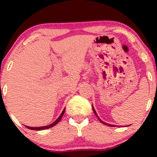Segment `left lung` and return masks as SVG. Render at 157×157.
<instances>
[{"label": "left lung", "mask_w": 157, "mask_h": 157, "mask_svg": "<svg viewBox=\"0 0 157 157\" xmlns=\"http://www.w3.org/2000/svg\"><path fill=\"white\" fill-rule=\"evenodd\" d=\"M92 109H93V112H94V114L95 115H96V117H97L98 118H99V121H100V122H102V124H105V125H108V126H110V127H114V126H115V125H114V124H108V123H106V122H104L103 121H102V120L100 119V118H99V117H98V115H97V114H96V110H95L94 109V108H93V105H92Z\"/></svg>", "instance_id": "8db88e82"}]
</instances>
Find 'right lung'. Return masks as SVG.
<instances>
[{"mask_svg": "<svg viewBox=\"0 0 157 157\" xmlns=\"http://www.w3.org/2000/svg\"><path fill=\"white\" fill-rule=\"evenodd\" d=\"M64 111H65V109H64V110L62 111V112H61V114L60 115V116L58 117V118H57L56 120H55V121H54L53 123H52V124H50L49 125H47V126H43V127H29V126H26V128H29V129H31V130H36V131H39V130H43V129H48V128H50L52 127H53V126H55V124H58V122H59L60 121H61V118H62L63 115H64Z\"/></svg>", "mask_w": 157, "mask_h": 157, "instance_id": "right-lung-1", "label": "right lung"}]
</instances>
